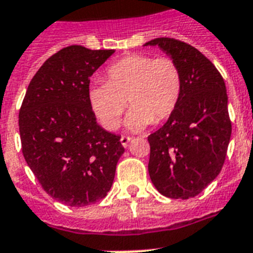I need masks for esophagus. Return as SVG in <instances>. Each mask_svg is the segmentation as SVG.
I'll list each match as a JSON object with an SVG mask.
<instances>
[{
	"label": "esophagus",
	"mask_w": 253,
	"mask_h": 253,
	"mask_svg": "<svg viewBox=\"0 0 253 253\" xmlns=\"http://www.w3.org/2000/svg\"><path fill=\"white\" fill-rule=\"evenodd\" d=\"M131 141V137L130 136H122L121 137V144H122L125 148H127V145H128V143Z\"/></svg>",
	"instance_id": "1"
}]
</instances>
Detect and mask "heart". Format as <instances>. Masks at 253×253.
<instances>
[{"mask_svg": "<svg viewBox=\"0 0 253 253\" xmlns=\"http://www.w3.org/2000/svg\"><path fill=\"white\" fill-rule=\"evenodd\" d=\"M107 78V84L97 82L88 88L91 109L107 130L118 127L126 100L132 108L125 126L137 131L167 118L181 95V74L169 58L128 55L110 65Z\"/></svg>", "mask_w": 253, "mask_h": 253, "instance_id": "1", "label": "heart"}]
</instances>
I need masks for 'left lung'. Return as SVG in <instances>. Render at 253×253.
<instances>
[{"label":"left lung","mask_w":253,"mask_h":253,"mask_svg":"<svg viewBox=\"0 0 253 253\" xmlns=\"http://www.w3.org/2000/svg\"><path fill=\"white\" fill-rule=\"evenodd\" d=\"M144 46H158L181 74L175 110L148 136L150 180L165 197L192 198L217 177L225 162L231 135L225 82L215 65L185 42L156 38Z\"/></svg>","instance_id":"1"}]
</instances>
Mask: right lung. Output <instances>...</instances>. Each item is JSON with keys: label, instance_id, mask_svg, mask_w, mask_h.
I'll return each instance as SVG.
<instances>
[{"label": "right lung", "instance_id": "add662e5", "mask_svg": "<svg viewBox=\"0 0 253 253\" xmlns=\"http://www.w3.org/2000/svg\"><path fill=\"white\" fill-rule=\"evenodd\" d=\"M113 54L77 44L60 50L32 78L19 112L25 162L44 192L72 207L108 194L125 152L88 101L91 76Z\"/></svg>", "mask_w": 253, "mask_h": 253}]
</instances>
